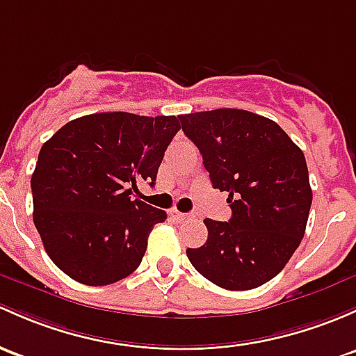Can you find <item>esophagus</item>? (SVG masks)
Returning a JSON list of instances; mask_svg holds the SVG:
<instances>
[{
  "instance_id": "34e87169",
  "label": "esophagus",
  "mask_w": 356,
  "mask_h": 356,
  "mask_svg": "<svg viewBox=\"0 0 356 356\" xmlns=\"http://www.w3.org/2000/svg\"><path fill=\"white\" fill-rule=\"evenodd\" d=\"M168 215H170L174 220H177V222H186V220L194 218V215H189V213H181V211H177V209H170V213H168Z\"/></svg>"
}]
</instances>
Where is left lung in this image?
<instances>
[{"label":"left lung","mask_w":356,"mask_h":356,"mask_svg":"<svg viewBox=\"0 0 356 356\" xmlns=\"http://www.w3.org/2000/svg\"><path fill=\"white\" fill-rule=\"evenodd\" d=\"M179 121L232 208L228 222L204 220L208 241L186 250L191 264L225 290L264 285L304 238L312 204L304 152L275 121L249 111L194 112Z\"/></svg>","instance_id":"8db88e82"}]
</instances>
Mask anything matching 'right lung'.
<instances>
[{
    "label": "right lung",
    "instance_id": "1",
    "mask_svg": "<svg viewBox=\"0 0 356 356\" xmlns=\"http://www.w3.org/2000/svg\"><path fill=\"white\" fill-rule=\"evenodd\" d=\"M175 115L99 112L63 126L32 174L33 223L52 263L74 282L104 286L140 266L148 235L167 213L131 194L155 184Z\"/></svg>",
    "mask_w": 356,
    "mask_h": 356
}]
</instances>
